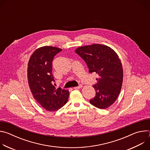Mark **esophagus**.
Here are the masks:
<instances>
[{"label": "esophagus", "instance_id": "34e87169", "mask_svg": "<svg viewBox=\"0 0 150 150\" xmlns=\"http://www.w3.org/2000/svg\"><path fill=\"white\" fill-rule=\"evenodd\" d=\"M82 87V85H79L78 87H74V89L75 90H77V89H79V88H81Z\"/></svg>", "mask_w": 150, "mask_h": 150}]
</instances>
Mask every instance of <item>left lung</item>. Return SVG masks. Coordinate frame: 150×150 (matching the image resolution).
<instances>
[{"instance_id": "1", "label": "left lung", "mask_w": 150, "mask_h": 150, "mask_svg": "<svg viewBox=\"0 0 150 150\" xmlns=\"http://www.w3.org/2000/svg\"><path fill=\"white\" fill-rule=\"evenodd\" d=\"M75 52L86 62L89 72L98 76L93 86L96 96L90 103L100 109L109 108L119 96L123 83V68L117 54L110 47L100 44L81 46Z\"/></svg>"}]
</instances>
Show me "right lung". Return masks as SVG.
<instances>
[{
  "label": "right lung",
  "instance_id": "add662e5",
  "mask_svg": "<svg viewBox=\"0 0 150 150\" xmlns=\"http://www.w3.org/2000/svg\"><path fill=\"white\" fill-rule=\"evenodd\" d=\"M62 49L53 46H42L31 54L27 68L29 87L34 98L46 110L55 112L68 100V90L56 88L52 75L54 56Z\"/></svg>",
  "mask_w": 150,
  "mask_h": 150
}]
</instances>
